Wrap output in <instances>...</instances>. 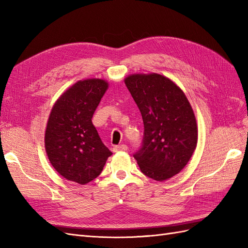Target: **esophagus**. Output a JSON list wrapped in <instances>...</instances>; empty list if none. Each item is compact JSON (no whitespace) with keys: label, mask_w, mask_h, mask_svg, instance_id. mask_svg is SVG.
I'll use <instances>...</instances> for the list:
<instances>
[{"label":"esophagus","mask_w":248,"mask_h":248,"mask_svg":"<svg viewBox=\"0 0 248 248\" xmlns=\"http://www.w3.org/2000/svg\"><path fill=\"white\" fill-rule=\"evenodd\" d=\"M128 149V147H127L126 145H118V146H115L114 147V151L115 152H120V151H126V150Z\"/></svg>","instance_id":"1"}]
</instances>
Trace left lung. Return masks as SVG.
I'll use <instances>...</instances> for the list:
<instances>
[{
    "label": "left lung",
    "mask_w": 248,
    "mask_h": 248,
    "mask_svg": "<svg viewBox=\"0 0 248 248\" xmlns=\"http://www.w3.org/2000/svg\"><path fill=\"white\" fill-rule=\"evenodd\" d=\"M144 122L142 146L133 155L142 174L166 181L181 171L198 144L196 116L184 92L158 73L124 79Z\"/></svg>",
    "instance_id": "obj_1"
}]
</instances>
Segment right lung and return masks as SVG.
Segmentation results:
<instances>
[{"label": "right lung", "mask_w": 248, "mask_h": 248, "mask_svg": "<svg viewBox=\"0 0 248 248\" xmlns=\"http://www.w3.org/2000/svg\"><path fill=\"white\" fill-rule=\"evenodd\" d=\"M108 88L100 78L76 82L59 97L48 117L44 146L49 162L69 181L87 184L98 177L111 152L92 123Z\"/></svg>", "instance_id": "add662e5"}]
</instances>
